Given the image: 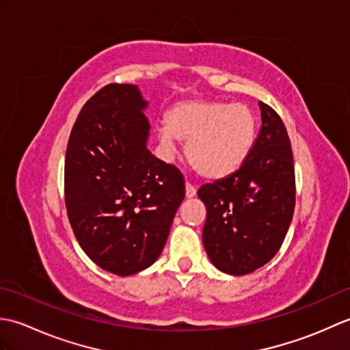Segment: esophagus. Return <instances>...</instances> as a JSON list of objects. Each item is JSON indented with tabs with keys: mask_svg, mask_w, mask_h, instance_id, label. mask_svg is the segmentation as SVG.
<instances>
[{
	"mask_svg": "<svg viewBox=\"0 0 350 350\" xmlns=\"http://www.w3.org/2000/svg\"><path fill=\"white\" fill-rule=\"evenodd\" d=\"M185 192H187V197L191 198V197H194L197 194V188L192 183L187 182V187H185Z\"/></svg>",
	"mask_w": 350,
	"mask_h": 350,
	"instance_id": "1",
	"label": "esophagus"
}]
</instances>
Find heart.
Masks as SVG:
<instances>
[{
    "label": "heart",
    "instance_id": "heart-1",
    "mask_svg": "<svg viewBox=\"0 0 350 350\" xmlns=\"http://www.w3.org/2000/svg\"><path fill=\"white\" fill-rule=\"evenodd\" d=\"M168 150L187 141L191 168L204 179H222L247 161L256 138V117L243 103L189 100L171 108L159 128Z\"/></svg>",
    "mask_w": 350,
    "mask_h": 350
}]
</instances>
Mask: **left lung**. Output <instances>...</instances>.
Returning a JSON list of instances; mask_svg holds the SVG:
<instances>
[{
	"label": "left lung",
	"instance_id": "obj_1",
	"mask_svg": "<svg viewBox=\"0 0 350 350\" xmlns=\"http://www.w3.org/2000/svg\"><path fill=\"white\" fill-rule=\"evenodd\" d=\"M262 129L241 168L203 185V245L219 271L245 275L277 254L295 211V165L286 126L267 103Z\"/></svg>",
	"mask_w": 350,
	"mask_h": 350
}]
</instances>
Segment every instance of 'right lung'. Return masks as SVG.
Instances as JSON below:
<instances>
[{
  "instance_id": "right-lung-1",
  "label": "right lung",
  "mask_w": 350,
  "mask_h": 350,
  "mask_svg": "<svg viewBox=\"0 0 350 350\" xmlns=\"http://www.w3.org/2000/svg\"><path fill=\"white\" fill-rule=\"evenodd\" d=\"M138 87L111 83L81 108L64 159V202L81 248L117 275L150 266L185 197L180 170L146 147Z\"/></svg>"
}]
</instances>
